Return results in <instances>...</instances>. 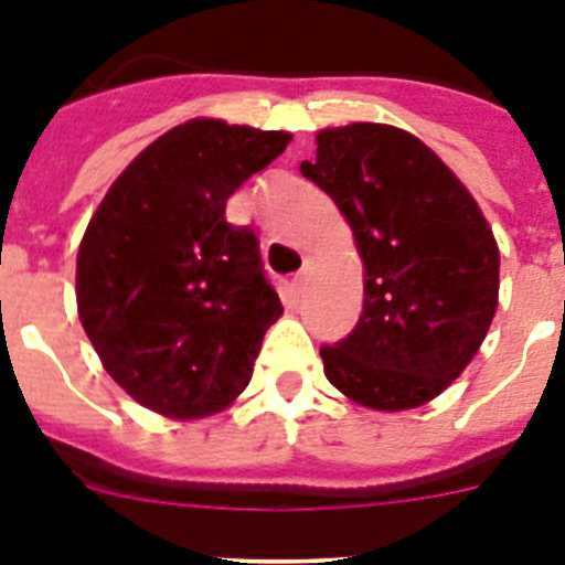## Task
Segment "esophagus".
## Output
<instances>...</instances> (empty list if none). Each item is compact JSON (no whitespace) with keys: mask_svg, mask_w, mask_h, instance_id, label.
<instances>
[{"mask_svg":"<svg viewBox=\"0 0 565 565\" xmlns=\"http://www.w3.org/2000/svg\"><path fill=\"white\" fill-rule=\"evenodd\" d=\"M311 271H313V259L306 257V263H302V268H299V274H297V277H294V286H297L299 291L306 288V282H308V277H311Z\"/></svg>","mask_w":565,"mask_h":565,"instance_id":"esophagus-1","label":"esophagus"}]
</instances>
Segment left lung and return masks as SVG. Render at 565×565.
I'll return each instance as SVG.
<instances>
[{
	"instance_id": "1",
	"label": "left lung",
	"mask_w": 565,
	"mask_h": 565,
	"mask_svg": "<svg viewBox=\"0 0 565 565\" xmlns=\"http://www.w3.org/2000/svg\"><path fill=\"white\" fill-rule=\"evenodd\" d=\"M299 172L331 194L364 263L356 328L322 344L328 382L371 411H411L472 362L498 308V243L476 198L416 135L348 124Z\"/></svg>"
}]
</instances>
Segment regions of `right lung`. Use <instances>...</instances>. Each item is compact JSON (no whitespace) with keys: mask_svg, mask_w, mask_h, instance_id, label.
Returning a JSON list of instances; mask_svg holds the SVG:
<instances>
[{"mask_svg":"<svg viewBox=\"0 0 565 565\" xmlns=\"http://www.w3.org/2000/svg\"><path fill=\"white\" fill-rule=\"evenodd\" d=\"M288 132L194 118L149 143L104 194L76 259L78 317L109 376L169 418L223 411L282 313L257 234L226 201Z\"/></svg>","mask_w":565,"mask_h":565,"instance_id":"right-lung-1","label":"right lung"}]
</instances>
